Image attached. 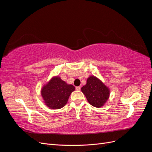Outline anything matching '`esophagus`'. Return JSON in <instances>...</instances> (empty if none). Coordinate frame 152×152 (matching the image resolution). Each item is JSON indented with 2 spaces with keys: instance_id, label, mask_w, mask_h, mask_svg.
I'll list each match as a JSON object with an SVG mask.
<instances>
[{
  "instance_id": "1",
  "label": "esophagus",
  "mask_w": 152,
  "mask_h": 152,
  "mask_svg": "<svg viewBox=\"0 0 152 152\" xmlns=\"http://www.w3.org/2000/svg\"><path fill=\"white\" fill-rule=\"evenodd\" d=\"M76 90H77V91H80V86L76 87Z\"/></svg>"
}]
</instances>
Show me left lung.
I'll return each mask as SVG.
<instances>
[{
    "instance_id": "1",
    "label": "left lung",
    "mask_w": 152,
    "mask_h": 152,
    "mask_svg": "<svg viewBox=\"0 0 152 152\" xmlns=\"http://www.w3.org/2000/svg\"><path fill=\"white\" fill-rule=\"evenodd\" d=\"M81 91L89 103L96 108L103 107L107 102L110 94L108 87L94 75L87 78V83L82 87Z\"/></svg>"
}]
</instances>
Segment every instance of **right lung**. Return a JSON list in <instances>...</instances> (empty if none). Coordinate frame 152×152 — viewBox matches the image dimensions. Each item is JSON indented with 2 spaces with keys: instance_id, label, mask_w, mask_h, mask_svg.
Instances as JSON below:
<instances>
[{
  "instance_id": "1",
  "label": "right lung",
  "mask_w": 152,
  "mask_h": 152,
  "mask_svg": "<svg viewBox=\"0 0 152 152\" xmlns=\"http://www.w3.org/2000/svg\"><path fill=\"white\" fill-rule=\"evenodd\" d=\"M75 89L59 76H54L41 89V96L45 104L51 109H59L67 103L69 97Z\"/></svg>"
}]
</instances>
